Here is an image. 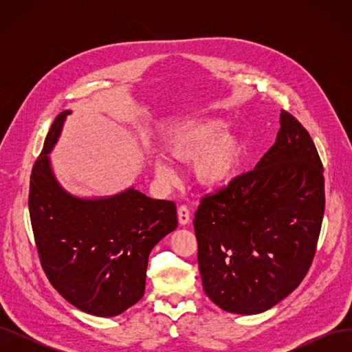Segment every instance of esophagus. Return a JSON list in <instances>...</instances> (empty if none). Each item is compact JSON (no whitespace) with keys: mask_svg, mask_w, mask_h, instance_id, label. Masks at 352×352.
Here are the masks:
<instances>
[{"mask_svg":"<svg viewBox=\"0 0 352 352\" xmlns=\"http://www.w3.org/2000/svg\"><path fill=\"white\" fill-rule=\"evenodd\" d=\"M177 219H179L180 225H184V226L188 225V223L190 221V212L186 206H180L177 208Z\"/></svg>","mask_w":352,"mask_h":352,"instance_id":"esophagus-1","label":"esophagus"}]
</instances>
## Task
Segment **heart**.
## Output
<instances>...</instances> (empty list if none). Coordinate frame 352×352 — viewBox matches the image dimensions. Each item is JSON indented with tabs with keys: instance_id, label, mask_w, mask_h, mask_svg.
Returning a JSON list of instances; mask_svg holds the SVG:
<instances>
[{
	"instance_id": "obj_1",
	"label": "heart",
	"mask_w": 352,
	"mask_h": 352,
	"mask_svg": "<svg viewBox=\"0 0 352 352\" xmlns=\"http://www.w3.org/2000/svg\"><path fill=\"white\" fill-rule=\"evenodd\" d=\"M226 131L228 124L219 119L188 122L170 138L168 154L182 163L195 162L194 176L202 188H225L236 177L243 160L242 138ZM153 170L162 185L176 180L175 167L163 157L154 160Z\"/></svg>"
}]
</instances>
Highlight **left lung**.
Wrapping results in <instances>:
<instances>
[{
  "label": "left lung",
  "instance_id": "obj_1",
  "mask_svg": "<svg viewBox=\"0 0 352 352\" xmlns=\"http://www.w3.org/2000/svg\"><path fill=\"white\" fill-rule=\"evenodd\" d=\"M276 142L251 172L201 199L194 226L202 286L233 314L280 302L310 269L324 212L323 166L310 135L282 111Z\"/></svg>",
  "mask_w": 352,
  "mask_h": 352
}]
</instances>
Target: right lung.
<instances>
[{"label":"right lung","mask_w":352,"mask_h":352,"mask_svg":"<svg viewBox=\"0 0 352 352\" xmlns=\"http://www.w3.org/2000/svg\"><path fill=\"white\" fill-rule=\"evenodd\" d=\"M72 110L61 111L30 175L29 212L42 269L78 310L119 316L145 292L151 250L177 228L172 201L135 186L105 197L74 195L60 184L50 154Z\"/></svg>","instance_id":"right-lung-1"}]
</instances>
